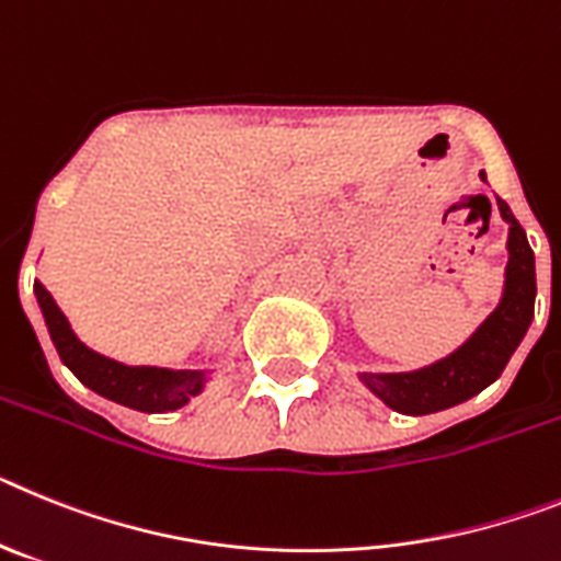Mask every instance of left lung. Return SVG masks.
Here are the masks:
<instances>
[{
    "label": "left lung",
    "mask_w": 561,
    "mask_h": 561,
    "mask_svg": "<svg viewBox=\"0 0 561 561\" xmlns=\"http://www.w3.org/2000/svg\"><path fill=\"white\" fill-rule=\"evenodd\" d=\"M480 178L485 180V172H480ZM496 208L508 222V265L503 296L489 319L440 362L407 373H358V381L401 415H432L483 392L503 375L505 364L528 333L537 299V262L525 228L516 222L508 203L496 197Z\"/></svg>",
    "instance_id": "1"
}]
</instances>
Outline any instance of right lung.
I'll return each instance as SVG.
<instances>
[{
  "label": "right lung",
  "instance_id": "add662e5",
  "mask_svg": "<svg viewBox=\"0 0 561 561\" xmlns=\"http://www.w3.org/2000/svg\"><path fill=\"white\" fill-rule=\"evenodd\" d=\"M33 294H36L38 308L45 316L47 333L56 344L58 358L65 362V367L76 375L78 381L90 387L92 392H99L106 401L149 412V415L174 412V409L186 407L194 396H199L206 383L211 381V375L217 373V369H172L149 367V364L133 367V364L115 362L110 355L95 353L78 339L50 290L38 279L33 285Z\"/></svg>",
  "mask_w": 561,
  "mask_h": 561
}]
</instances>
